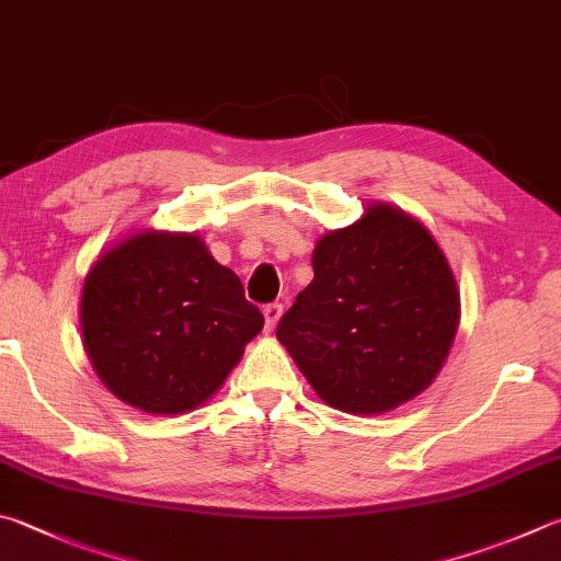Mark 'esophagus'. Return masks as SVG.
<instances>
[{
    "label": "esophagus",
    "instance_id": "obj_1",
    "mask_svg": "<svg viewBox=\"0 0 561 561\" xmlns=\"http://www.w3.org/2000/svg\"><path fill=\"white\" fill-rule=\"evenodd\" d=\"M262 313H264V329L267 331H272L274 325H277V321H279V316H282V304H267V307L262 309Z\"/></svg>",
    "mask_w": 561,
    "mask_h": 561
}]
</instances>
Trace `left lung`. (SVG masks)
I'll use <instances>...</instances> for the list:
<instances>
[{
	"mask_svg": "<svg viewBox=\"0 0 561 561\" xmlns=\"http://www.w3.org/2000/svg\"><path fill=\"white\" fill-rule=\"evenodd\" d=\"M313 282L277 339L323 402L380 414L420 394L449 355L458 291L422 222L373 206L313 250Z\"/></svg>",
	"mask_w": 561,
	"mask_h": 561,
	"instance_id": "1",
	"label": "left lung"
}]
</instances>
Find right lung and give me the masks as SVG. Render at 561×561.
Returning <instances> with one entry per match:
<instances>
[{
  "instance_id": "1",
  "label": "right lung",
  "mask_w": 561,
  "mask_h": 561,
  "mask_svg": "<svg viewBox=\"0 0 561 561\" xmlns=\"http://www.w3.org/2000/svg\"><path fill=\"white\" fill-rule=\"evenodd\" d=\"M80 321L100 380L122 402L181 414L218 390L264 316L201 238L139 232L90 270Z\"/></svg>"
}]
</instances>
